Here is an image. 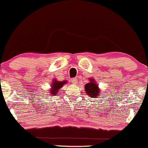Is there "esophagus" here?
I'll use <instances>...</instances> for the list:
<instances>
[{
  "instance_id": "34e87169",
  "label": "esophagus",
  "mask_w": 148,
  "mask_h": 148,
  "mask_svg": "<svg viewBox=\"0 0 148 148\" xmlns=\"http://www.w3.org/2000/svg\"><path fill=\"white\" fill-rule=\"evenodd\" d=\"M71 82L72 83V84L75 85V84H77V79H74H74H71Z\"/></svg>"
}]
</instances>
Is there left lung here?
<instances>
[{"mask_svg":"<svg viewBox=\"0 0 148 148\" xmlns=\"http://www.w3.org/2000/svg\"><path fill=\"white\" fill-rule=\"evenodd\" d=\"M85 90L86 92L87 93L88 95L90 97V98H96L97 97H99L100 90L94 79H90V82L85 86Z\"/></svg>","mask_w":148,"mask_h":148,"instance_id":"obj_1","label":"left lung"}]
</instances>
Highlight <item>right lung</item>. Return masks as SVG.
I'll return each instance as SVG.
<instances>
[{"label":"right lung","instance_id":"add662e5","mask_svg":"<svg viewBox=\"0 0 148 148\" xmlns=\"http://www.w3.org/2000/svg\"><path fill=\"white\" fill-rule=\"evenodd\" d=\"M67 84V81H58L57 80L54 79L53 81L51 86L50 88V93L51 95H56L58 94V92L59 89H60L64 84Z\"/></svg>","mask_w":148,"mask_h":148}]
</instances>
